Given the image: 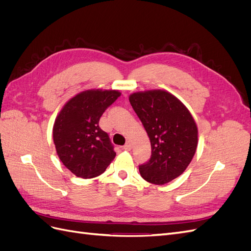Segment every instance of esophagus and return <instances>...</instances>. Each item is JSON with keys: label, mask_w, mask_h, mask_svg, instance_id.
Segmentation results:
<instances>
[{"label": "esophagus", "mask_w": 251, "mask_h": 251, "mask_svg": "<svg viewBox=\"0 0 251 251\" xmlns=\"http://www.w3.org/2000/svg\"><path fill=\"white\" fill-rule=\"evenodd\" d=\"M123 149L125 150V151H130L131 149H132V143L130 142V141H127L125 146L123 147Z\"/></svg>", "instance_id": "obj_1"}]
</instances>
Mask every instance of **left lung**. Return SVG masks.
<instances>
[{
    "instance_id": "1",
    "label": "left lung",
    "mask_w": 251,
    "mask_h": 251,
    "mask_svg": "<svg viewBox=\"0 0 251 251\" xmlns=\"http://www.w3.org/2000/svg\"><path fill=\"white\" fill-rule=\"evenodd\" d=\"M151 141V159L139 166L141 177L163 185L179 177L198 146V127L191 112L165 90H148L128 96Z\"/></svg>"
}]
</instances>
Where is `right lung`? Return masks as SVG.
Returning a JSON list of instances; mask_svg holds the SVG:
<instances>
[{
  "label": "right lung",
  "instance_id": "right-lung-1",
  "mask_svg": "<svg viewBox=\"0 0 251 251\" xmlns=\"http://www.w3.org/2000/svg\"><path fill=\"white\" fill-rule=\"evenodd\" d=\"M120 95L118 90L82 91L70 98L56 116L52 131L56 153L76 177L100 176L115 158L109 135L98 123Z\"/></svg>",
  "mask_w": 251,
  "mask_h": 251
}]
</instances>
